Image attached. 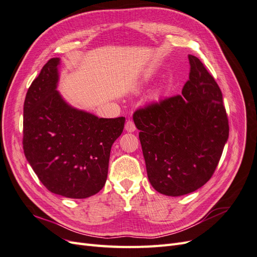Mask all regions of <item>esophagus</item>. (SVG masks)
<instances>
[{
    "instance_id": "obj_1",
    "label": "esophagus",
    "mask_w": 257,
    "mask_h": 257,
    "mask_svg": "<svg viewBox=\"0 0 257 257\" xmlns=\"http://www.w3.org/2000/svg\"><path fill=\"white\" fill-rule=\"evenodd\" d=\"M125 131L126 132H130V133H132V132H135L136 131V126H135V124H134V122L133 121H127L126 123H125Z\"/></svg>"
}]
</instances>
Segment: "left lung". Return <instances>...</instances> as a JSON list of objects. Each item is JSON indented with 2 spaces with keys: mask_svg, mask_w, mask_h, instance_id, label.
Returning a JSON list of instances; mask_svg holds the SVG:
<instances>
[{
  "mask_svg": "<svg viewBox=\"0 0 257 257\" xmlns=\"http://www.w3.org/2000/svg\"><path fill=\"white\" fill-rule=\"evenodd\" d=\"M181 95L139 108V132L149 181L159 193L181 196L212 177L229 134L222 92L196 57Z\"/></svg>",
  "mask_w": 257,
  "mask_h": 257,
  "instance_id": "1",
  "label": "left lung"
}]
</instances>
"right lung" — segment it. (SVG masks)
<instances>
[{
  "label": "right lung",
  "instance_id": "obj_1",
  "mask_svg": "<svg viewBox=\"0 0 257 257\" xmlns=\"http://www.w3.org/2000/svg\"><path fill=\"white\" fill-rule=\"evenodd\" d=\"M59 58H52L27 92L23 151L41 182L68 198H87L105 185L111 146L125 118H98L68 105L57 91Z\"/></svg>",
  "mask_w": 257,
  "mask_h": 257
}]
</instances>
